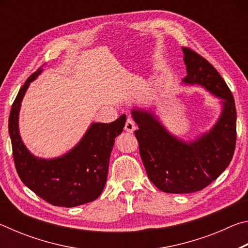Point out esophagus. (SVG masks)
I'll use <instances>...</instances> for the list:
<instances>
[{
	"instance_id": "obj_1",
	"label": "esophagus",
	"mask_w": 248,
	"mask_h": 248,
	"mask_svg": "<svg viewBox=\"0 0 248 248\" xmlns=\"http://www.w3.org/2000/svg\"><path fill=\"white\" fill-rule=\"evenodd\" d=\"M124 130L127 132H133L134 130H136V124H134V121L131 117H128L127 118V121H125V124H124Z\"/></svg>"
}]
</instances>
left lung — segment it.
Returning a JSON list of instances; mask_svg holds the SVG:
<instances>
[{"label":"left lung","mask_w":248,"mask_h":248,"mask_svg":"<svg viewBox=\"0 0 248 248\" xmlns=\"http://www.w3.org/2000/svg\"><path fill=\"white\" fill-rule=\"evenodd\" d=\"M187 75L185 84L203 86L221 98L222 112L209 132L185 142L170 134L152 112L132 109L139 129L134 131L146 174L159 190L189 194L203 189L223 173L236 144V108L220 73L190 48L183 47Z\"/></svg>","instance_id":"obj_1"}]
</instances>
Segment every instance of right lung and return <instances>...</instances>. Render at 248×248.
<instances>
[{
    "label": "right lung",
    "mask_w": 248,
    "mask_h": 248,
    "mask_svg": "<svg viewBox=\"0 0 248 248\" xmlns=\"http://www.w3.org/2000/svg\"><path fill=\"white\" fill-rule=\"evenodd\" d=\"M41 71L27 78L12 105L8 132L16 170L29 189L52 205L71 208L91 202L98 198L106 184L109 157L115 138L124 130L125 115L109 124H92L82 140L60 157L33 156L20 139L18 114L29 84Z\"/></svg>",
    "instance_id": "obj_1"
}]
</instances>
